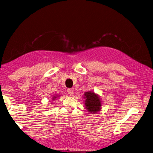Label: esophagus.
<instances>
[{
  "label": "esophagus",
  "instance_id": "34e87169",
  "mask_svg": "<svg viewBox=\"0 0 153 153\" xmlns=\"http://www.w3.org/2000/svg\"><path fill=\"white\" fill-rule=\"evenodd\" d=\"M67 92L69 96H72L73 94V90L72 89H68Z\"/></svg>",
  "mask_w": 153,
  "mask_h": 153
}]
</instances>
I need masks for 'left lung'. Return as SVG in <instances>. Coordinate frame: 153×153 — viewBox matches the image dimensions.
<instances>
[{
    "instance_id": "1",
    "label": "left lung",
    "mask_w": 153,
    "mask_h": 153,
    "mask_svg": "<svg viewBox=\"0 0 153 153\" xmlns=\"http://www.w3.org/2000/svg\"><path fill=\"white\" fill-rule=\"evenodd\" d=\"M84 96L85 98V108L89 112L96 114L100 110L101 103L98 95L96 94L94 92L89 91L85 92Z\"/></svg>"
}]
</instances>
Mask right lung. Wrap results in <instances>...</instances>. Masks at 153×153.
<instances>
[{"label":"right lung","instance_id":"add662e5","mask_svg":"<svg viewBox=\"0 0 153 153\" xmlns=\"http://www.w3.org/2000/svg\"><path fill=\"white\" fill-rule=\"evenodd\" d=\"M53 98V100H55V99H56V98H57V96H55L54 97H53V98Z\"/></svg>","mask_w":153,"mask_h":153}]
</instances>
